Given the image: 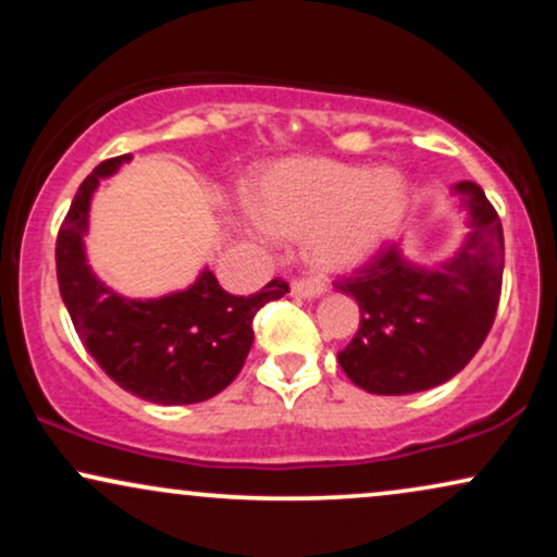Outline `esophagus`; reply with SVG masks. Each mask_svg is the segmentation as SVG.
Segmentation results:
<instances>
[{
    "mask_svg": "<svg viewBox=\"0 0 557 557\" xmlns=\"http://www.w3.org/2000/svg\"><path fill=\"white\" fill-rule=\"evenodd\" d=\"M290 293L296 298H322L324 296V285L317 283V280H296V283L290 285Z\"/></svg>",
    "mask_w": 557,
    "mask_h": 557,
    "instance_id": "1",
    "label": "esophagus"
}]
</instances>
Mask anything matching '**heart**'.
<instances>
[{"instance_id": "heart-1", "label": "heart", "mask_w": 557, "mask_h": 557, "mask_svg": "<svg viewBox=\"0 0 557 557\" xmlns=\"http://www.w3.org/2000/svg\"><path fill=\"white\" fill-rule=\"evenodd\" d=\"M253 222L280 238H304L319 272H350L372 261L408 212V183L395 168L332 159H285L248 190Z\"/></svg>"}]
</instances>
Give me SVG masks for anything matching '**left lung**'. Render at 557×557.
I'll return each instance as SVG.
<instances>
[{"label": "left lung", "mask_w": 557, "mask_h": 557, "mask_svg": "<svg viewBox=\"0 0 557 557\" xmlns=\"http://www.w3.org/2000/svg\"><path fill=\"white\" fill-rule=\"evenodd\" d=\"M469 233L450 257L419 264L393 243L341 285L361 309L343 372L374 395L421 393L453 380L474 359L495 322L503 283V225L476 183L453 185Z\"/></svg>", "instance_id": "8db88e82"}]
</instances>
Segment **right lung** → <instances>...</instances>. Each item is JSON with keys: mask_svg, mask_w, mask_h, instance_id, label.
Wrapping results in <instances>:
<instances>
[{"mask_svg": "<svg viewBox=\"0 0 557 557\" xmlns=\"http://www.w3.org/2000/svg\"><path fill=\"white\" fill-rule=\"evenodd\" d=\"M131 154L101 162L81 183L57 235V283L81 343L110 380L159 406H188L222 393L253 345V317L283 298L272 280L253 296H230L203 267L183 290L157 298L117 293L88 264V212L99 183L117 175Z\"/></svg>", "mask_w": 557, "mask_h": 557, "instance_id": "add662e5", "label": "right lung"}]
</instances>
